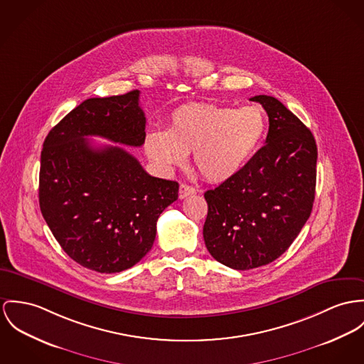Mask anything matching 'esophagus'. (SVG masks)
I'll use <instances>...</instances> for the list:
<instances>
[{
  "mask_svg": "<svg viewBox=\"0 0 364 364\" xmlns=\"http://www.w3.org/2000/svg\"><path fill=\"white\" fill-rule=\"evenodd\" d=\"M193 194H196V188L194 187H191L188 184H181L180 186V188H178V198L180 199H184V198L193 196Z\"/></svg>",
  "mask_w": 364,
  "mask_h": 364,
  "instance_id": "obj_1",
  "label": "esophagus"
}]
</instances>
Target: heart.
<instances>
[{
	"instance_id": "heart-1",
	"label": "heart",
	"mask_w": 364,
	"mask_h": 364,
	"mask_svg": "<svg viewBox=\"0 0 364 364\" xmlns=\"http://www.w3.org/2000/svg\"><path fill=\"white\" fill-rule=\"evenodd\" d=\"M267 132V116L257 105L242 108L191 104L176 109L168 130L145 136L146 156L159 168L181 166L193 152L196 171L222 183L248 165Z\"/></svg>"
}]
</instances>
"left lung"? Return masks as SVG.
I'll return each mask as SVG.
<instances>
[{
	"label": "left lung",
	"instance_id": "1",
	"mask_svg": "<svg viewBox=\"0 0 364 364\" xmlns=\"http://www.w3.org/2000/svg\"><path fill=\"white\" fill-rule=\"evenodd\" d=\"M251 101L269 116L266 144L238 174L205 193V245L235 270L280 257L308 222L316 193L311 132L277 98L256 95Z\"/></svg>",
	"mask_w": 364,
	"mask_h": 364
}]
</instances>
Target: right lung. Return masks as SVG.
<instances>
[{"label":"right lung","instance_id":"1","mask_svg":"<svg viewBox=\"0 0 364 364\" xmlns=\"http://www.w3.org/2000/svg\"><path fill=\"white\" fill-rule=\"evenodd\" d=\"M140 91L90 98L68 113L43 144L38 200L62 250L98 273L133 267L151 251L161 213L178 183L149 176L119 145L94 146L88 136L141 146Z\"/></svg>","mask_w":364,"mask_h":364}]
</instances>
